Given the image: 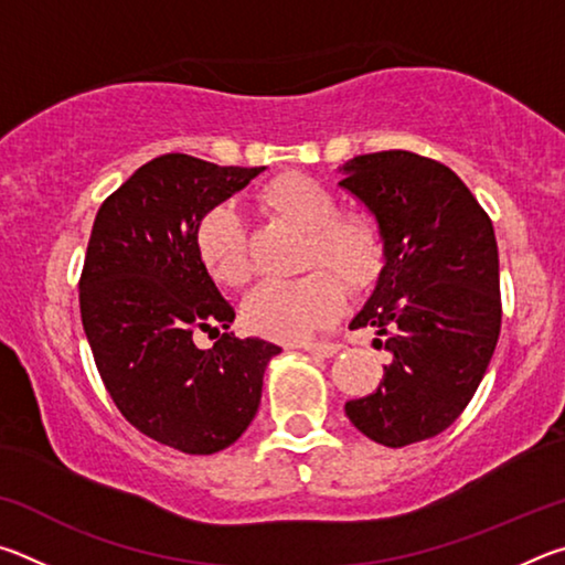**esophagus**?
<instances>
[{"label":"esophagus","instance_id":"1","mask_svg":"<svg viewBox=\"0 0 565 565\" xmlns=\"http://www.w3.org/2000/svg\"><path fill=\"white\" fill-rule=\"evenodd\" d=\"M301 349L309 353H317V356H333V353H337L341 347L333 341H306Z\"/></svg>","mask_w":565,"mask_h":565}]
</instances>
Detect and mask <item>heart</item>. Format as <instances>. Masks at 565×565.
I'll use <instances>...</instances> for the list:
<instances>
[{"mask_svg": "<svg viewBox=\"0 0 565 565\" xmlns=\"http://www.w3.org/2000/svg\"><path fill=\"white\" fill-rule=\"evenodd\" d=\"M259 202L303 232L296 266L311 271L291 281L256 286L244 303V321L266 339L301 341L337 317L343 303L342 280L349 291H363L379 279L384 236L369 216L339 214L331 191L303 174L269 181L259 191ZM194 248L216 284L244 286L252 279L246 226L234 204H216L199 218Z\"/></svg>", "mask_w": 565, "mask_h": 565, "instance_id": "b5f03b06", "label": "heart"}]
</instances>
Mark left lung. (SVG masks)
I'll return each instance as SVG.
<instances>
[{
    "label": "left lung",
    "mask_w": 565,
    "mask_h": 565,
    "mask_svg": "<svg viewBox=\"0 0 565 565\" xmlns=\"http://www.w3.org/2000/svg\"><path fill=\"white\" fill-rule=\"evenodd\" d=\"M341 171L339 184L376 216L386 259L351 329L374 327L394 353L347 416L388 448L426 441L463 414L499 343L493 224L451 169L414 151L361 154Z\"/></svg>",
    "instance_id": "8db88e82"
}]
</instances>
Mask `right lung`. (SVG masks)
<instances>
[{
	"label": "right lung",
	"mask_w": 565,
	"mask_h": 565,
	"mask_svg": "<svg viewBox=\"0 0 565 565\" xmlns=\"http://www.w3.org/2000/svg\"><path fill=\"white\" fill-rule=\"evenodd\" d=\"M262 171L157 157L104 199L92 226L79 309L94 363L121 416L181 454H216L246 431L281 351L226 333L234 309L194 248L199 218ZM196 330L220 341L199 350Z\"/></svg>",
	"instance_id": "right-lung-1"
}]
</instances>
